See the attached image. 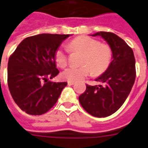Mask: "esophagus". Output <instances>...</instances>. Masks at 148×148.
Segmentation results:
<instances>
[{"label":"esophagus","instance_id":"34e87169","mask_svg":"<svg viewBox=\"0 0 148 148\" xmlns=\"http://www.w3.org/2000/svg\"><path fill=\"white\" fill-rule=\"evenodd\" d=\"M74 81H71V80H68V85H73V84H74Z\"/></svg>","mask_w":148,"mask_h":148}]
</instances>
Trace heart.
I'll use <instances>...</instances> for the list:
<instances>
[{
    "instance_id": "obj_1",
    "label": "heart",
    "mask_w": 148,
    "mask_h": 148,
    "mask_svg": "<svg viewBox=\"0 0 148 148\" xmlns=\"http://www.w3.org/2000/svg\"><path fill=\"white\" fill-rule=\"evenodd\" d=\"M71 52H80L79 67H71L62 73L64 79L71 81L83 80L92 71L94 76L103 74L109 68L112 60L111 48L100 43L97 39L80 36L71 41L68 45ZM55 63L59 68H64L68 64V56L63 49H58L55 53Z\"/></svg>"
}]
</instances>
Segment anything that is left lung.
<instances>
[{"mask_svg":"<svg viewBox=\"0 0 148 148\" xmlns=\"http://www.w3.org/2000/svg\"><path fill=\"white\" fill-rule=\"evenodd\" d=\"M92 36H100L106 41L111 48L112 61L107 70L96 79L102 84H86L79 101L89 114L103 118L116 112L130 93L136 77L135 59L132 48L117 35L99 32Z\"/></svg>","mask_w":148,"mask_h":148,"instance_id":"left-lung-1","label":"left lung"}]
</instances>
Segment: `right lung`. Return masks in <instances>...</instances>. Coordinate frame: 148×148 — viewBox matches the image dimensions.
<instances>
[{
    "instance_id": "obj_1",
    "label": "right lung",
    "mask_w": 148,
    "mask_h": 148,
    "mask_svg": "<svg viewBox=\"0 0 148 148\" xmlns=\"http://www.w3.org/2000/svg\"><path fill=\"white\" fill-rule=\"evenodd\" d=\"M70 35L39 34L21 42L9 58L8 84L14 102L29 115L53 107L68 83L51 82L57 76L55 53Z\"/></svg>"
}]
</instances>
